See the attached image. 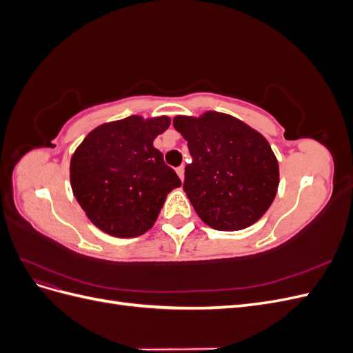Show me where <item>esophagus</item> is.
I'll list each match as a JSON object with an SVG mask.
<instances>
[{
	"instance_id": "34e87169",
	"label": "esophagus",
	"mask_w": 353,
	"mask_h": 353,
	"mask_svg": "<svg viewBox=\"0 0 353 353\" xmlns=\"http://www.w3.org/2000/svg\"><path fill=\"white\" fill-rule=\"evenodd\" d=\"M184 172H185L184 165H181V166L176 168V174H178V176L181 178V181H184Z\"/></svg>"
}]
</instances>
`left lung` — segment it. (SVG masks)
Returning <instances> with one entry per match:
<instances>
[{
    "label": "left lung",
    "instance_id": "obj_1",
    "mask_svg": "<svg viewBox=\"0 0 353 353\" xmlns=\"http://www.w3.org/2000/svg\"><path fill=\"white\" fill-rule=\"evenodd\" d=\"M188 143L184 191L199 218L218 231H239L270 209L280 184L276 157L266 138L219 112L175 116Z\"/></svg>",
    "mask_w": 353,
    "mask_h": 353
}]
</instances>
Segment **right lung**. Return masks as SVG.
Wrapping results in <instances>:
<instances>
[{"instance_id":"right-lung-1","label":"right lung","mask_w":353,"mask_h":353,"mask_svg":"<svg viewBox=\"0 0 353 353\" xmlns=\"http://www.w3.org/2000/svg\"><path fill=\"white\" fill-rule=\"evenodd\" d=\"M170 125L168 116H130L92 130L70 159V185L85 215L113 237L150 230L166 196L181 179L154 148Z\"/></svg>"}]
</instances>
